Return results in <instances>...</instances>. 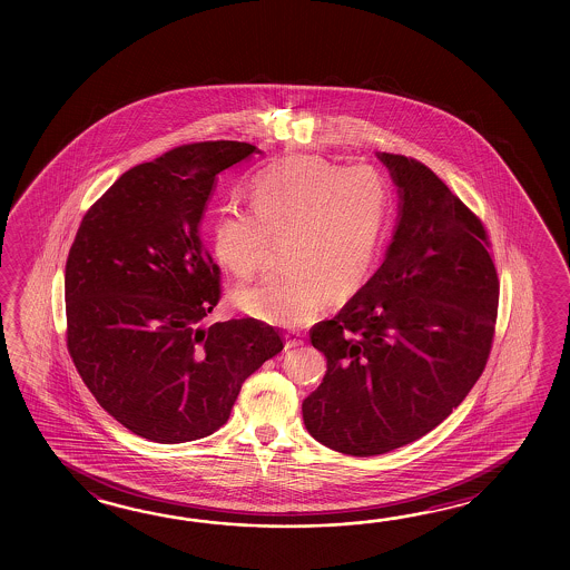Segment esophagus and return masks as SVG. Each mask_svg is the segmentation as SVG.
Returning a JSON list of instances; mask_svg holds the SVG:
<instances>
[{
	"label": "esophagus",
	"mask_w": 570,
	"mask_h": 570,
	"mask_svg": "<svg viewBox=\"0 0 570 570\" xmlns=\"http://www.w3.org/2000/svg\"><path fill=\"white\" fill-rule=\"evenodd\" d=\"M303 338L299 332H287L285 334V351H291V348H297V346H302Z\"/></svg>",
	"instance_id": "34e87169"
}]
</instances>
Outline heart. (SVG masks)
I'll list each match as a JSON object with an SVG mask.
<instances>
[{"label": "heart", "instance_id": "obj_1", "mask_svg": "<svg viewBox=\"0 0 570 570\" xmlns=\"http://www.w3.org/2000/svg\"><path fill=\"white\" fill-rule=\"evenodd\" d=\"M253 212L224 209L212 226L219 267L240 279L265 271L271 240H283L287 271L243 287L234 303L273 326H302L326 303L346 302L373 275L389 189L371 167L291 157L250 183Z\"/></svg>", "mask_w": 570, "mask_h": 570}]
</instances>
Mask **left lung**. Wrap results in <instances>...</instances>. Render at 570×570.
Listing matches in <instances>:
<instances>
[{"mask_svg":"<svg viewBox=\"0 0 570 570\" xmlns=\"http://www.w3.org/2000/svg\"><path fill=\"white\" fill-rule=\"evenodd\" d=\"M397 187L383 265L340 314L312 327L327 371L303 401L324 446L376 456L442 424L483 373L499 281L481 219L413 158L376 153Z\"/></svg>","mask_w":570,"mask_h":570,"instance_id":"obj_1","label":"left lung"}]
</instances>
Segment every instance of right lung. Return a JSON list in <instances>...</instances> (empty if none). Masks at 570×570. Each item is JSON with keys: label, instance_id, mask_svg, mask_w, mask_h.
Instances as JSON below:
<instances>
[{"label": "right lung", "instance_id": "obj_1", "mask_svg": "<svg viewBox=\"0 0 570 570\" xmlns=\"http://www.w3.org/2000/svg\"><path fill=\"white\" fill-rule=\"evenodd\" d=\"M246 142L173 148L126 170L89 207L65 268L67 346L97 403L136 436L181 444L230 417L243 383L283 351L253 317L204 326L219 268L202 219Z\"/></svg>", "mask_w": 570, "mask_h": 570}]
</instances>
